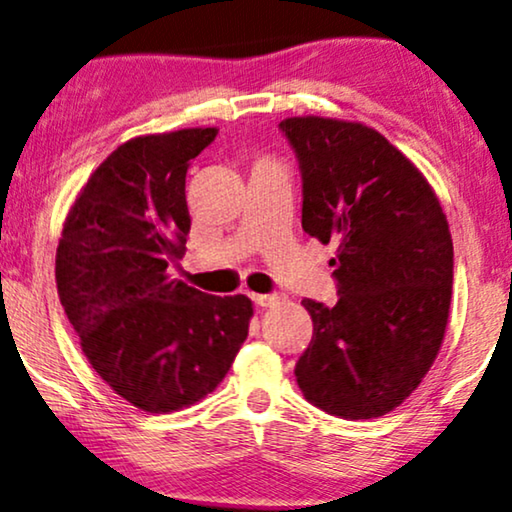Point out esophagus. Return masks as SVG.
I'll use <instances>...</instances> for the list:
<instances>
[{
	"instance_id": "1",
	"label": "esophagus",
	"mask_w": 512,
	"mask_h": 512,
	"mask_svg": "<svg viewBox=\"0 0 512 512\" xmlns=\"http://www.w3.org/2000/svg\"><path fill=\"white\" fill-rule=\"evenodd\" d=\"M252 302L262 306V309H267V306H276L281 302V295H252Z\"/></svg>"
}]
</instances>
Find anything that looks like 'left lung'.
Returning <instances> with one entry per match:
<instances>
[{"instance_id":"1","label":"left lung","mask_w":512,"mask_h":512,"mask_svg":"<svg viewBox=\"0 0 512 512\" xmlns=\"http://www.w3.org/2000/svg\"><path fill=\"white\" fill-rule=\"evenodd\" d=\"M281 131L302 173V229L337 245V304L302 302L313 337L297 384L327 414L384 417L421 384L445 337L447 217L419 168L374 128L290 117Z\"/></svg>"}]
</instances>
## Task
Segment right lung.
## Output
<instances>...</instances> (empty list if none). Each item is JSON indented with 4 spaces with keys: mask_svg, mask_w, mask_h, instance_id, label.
<instances>
[{
    "mask_svg": "<svg viewBox=\"0 0 512 512\" xmlns=\"http://www.w3.org/2000/svg\"><path fill=\"white\" fill-rule=\"evenodd\" d=\"M217 128L124 142L93 170L56 252L60 304L88 363L112 391L152 414L206 398L248 337L252 302L170 278L189 220L185 180Z\"/></svg>",
    "mask_w": 512,
    "mask_h": 512,
    "instance_id": "1",
    "label": "right lung"
}]
</instances>
